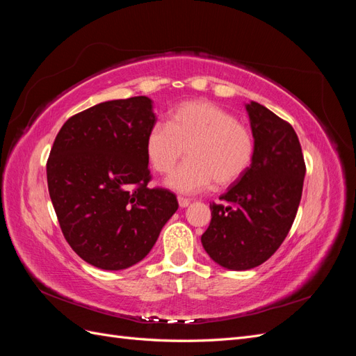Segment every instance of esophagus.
<instances>
[{
    "mask_svg": "<svg viewBox=\"0 0 356 356\" xmlns=\"http://www.w3.org/2000/svg\"><path fill=\"white\" fill-rule=\"evenodd\" d=\"M178 203L181 208H187L190 204V199H186V197H178Z\"/></svg>",
    "mask_w": 356,
    "mask_h": 356,
    "instance_id": "34e87169",
    "label": "esophagus"
}]
</instances>
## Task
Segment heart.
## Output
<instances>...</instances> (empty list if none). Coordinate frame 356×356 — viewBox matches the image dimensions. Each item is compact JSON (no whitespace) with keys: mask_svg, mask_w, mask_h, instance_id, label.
<instances>
[{"mask_svg":"<svg viewBox=\"0 0 356 356\" xmlns=\"http://www.w3.org/2000/svg\"><path fill=\"white\" fill-rule=\"evenodd\" d=\"M187 148L181 163L166 184L175 191L197 193L215 181L230 186L241 179L254 159V136L250 129L220 105L196 99L179 104L170 113L169 126L154 123L147 134L145 154L159 174H169Z\"/></svg>","mask_w":356,"mask_h":356,"instance_id":"heart-1","label":"heart"}]
</instances>
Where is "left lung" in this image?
<instances>
[{
  "label": "left lung",
  "instance_id": "8db88e82",
  "mask_svg": "<svg viewBox=\"0 0 356 356\" xmlns=\"http://www.w3.org/2000/svg\"><path fill=\"white\" fill-rule=\"evenodd\" d=\"M254 159L245 175L211 204L202 245L229 270H250L270 258L294 222L306 165L296 131L258 102L245 105Z\"/></svg>",
  "mask_w": 356,
  "mask_h": 356
}]
</instances>
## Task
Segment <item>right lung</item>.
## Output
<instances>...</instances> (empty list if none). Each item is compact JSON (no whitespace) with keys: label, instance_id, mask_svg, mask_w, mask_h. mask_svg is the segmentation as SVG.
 <instances>
[{"label":"right lung","instance_id":"obj_1","mask_svg":"<svg viewBox=\"0 0 356 356\" xmlns=\"http://www.w3.org/2000/svg\"><path fill=\"white\" fill-rule=\"evenodd\" d=\"M156 122L147 96L106 101L70 117L53 143V208L70 246L95 267L141 261L178 209L174 193L148 187L145 139Z\"/></svg>","mask_w":356,"mask_h":356}]
</instances>
